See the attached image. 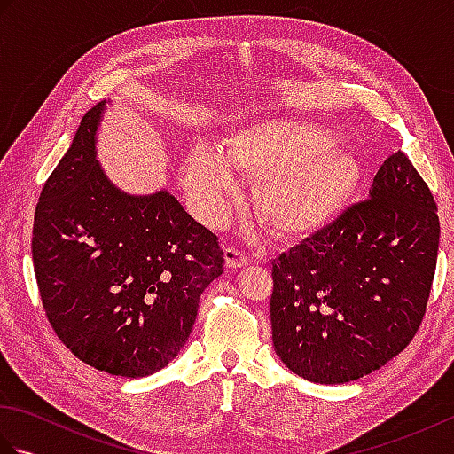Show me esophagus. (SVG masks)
I'll list each match as a JSON object with an SVG mask.
<instances>
[{"label": "esophagus", "mask_w": 454, "mask_h": 454, "mask_svg": "<svg viewBox=\"0 0 454 454\" xmlns=\"http://www.w3.org/2000/svg\"><path fill=\"white\" fill-rule=\"evenodd\" d=\"M224 262H226L228 269H242L249 263V259L242 252H238L236 247H226L224 249Z\"/></svg>", "instance_id": "34e87169"}]
</instances>
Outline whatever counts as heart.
Segmentation results:
<instances>
[{
  "label": "heart",
  "mask_w": 454,
  "mask_h": 454,
  "mask_svg": "<svg viewBox=\"0 0 454 454\" xmlns=\"http://www.w3.org/2000/svg\"><path fill=\"white\" fill-rule=\"evenodd\" d=\"M230 168L259 177L254 207L277 238L320 232L355 195L359 158L335 144V134L301 117L271 114L239 124L220 148L197 142L183 158V181L205 220H218L236 189Z\"/></svg>",
  "instance_id": "1"
}]
</instances>
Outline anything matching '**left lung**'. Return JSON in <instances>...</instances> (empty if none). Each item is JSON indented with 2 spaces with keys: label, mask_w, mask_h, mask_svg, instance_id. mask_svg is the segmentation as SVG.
<instances>
[{
  "label": "left lung",
  "mask_w": 454,
  "mask_h": 454,
  "mask_svg": "<svg viewBox=\"0 0 454 454\" xmlns=\"http://www.w3.org/2000/svg\"><path fill=\"white\" fill-rule=\"evenodd\" d=\"M437 249V205L398 150L366 200L273 263L269 310L278 359L320 384L379 371L418 332Z\"/></svg>",
  "instance_id": "8db88e82"
}]
</instances>
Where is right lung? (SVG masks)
<instances>
[{
  "instance_id": "obj_1",
  "label": "right lung",
  "mask_w": 454,
  "mask_h": 454,
  "mask_svg": "<svg viewBox=\"0 0 454 454\" xmlns=\"http://www.w3.org/2000/svg\"><path fill=\"white\" fill-rule=\"evenodd\" d=\"M107 105L85 113L44 183L33 263L48 322L67 349L95 369L138 379L187 343L224 252L168 189L130 195L107 177L95 148Z\"/></svg>"
}]
</instances>
